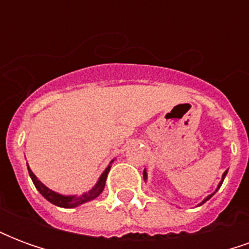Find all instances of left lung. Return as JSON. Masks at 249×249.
I'll use <instances>...</instances> for the list:
<instances>
[{"instance_id":"left-lung-1","label":"left lung","mask_w":249,"mask_h":249,"mask_svg":"<svg viewBox=\"0 0 249 249\" xmlns=\"http://www.w3.org/2000/svg\"><path fill=\"white\" fill-rule=\"evenodd\" d=\"M227 172H228V171H225V172L223 173V176H221V180H220V183L217 184V188L214 189V192H212V193H211V195H208V196H207V197L204 198V200H203V201H201V203L197 204V205H203V204L205 203V201H208L209 198L212 197V196H213L214 193H216V192H217V191H219V188L221 187V184H223V181H224L225 176H227ZM142 176H144V180H145V181H146V180H148V173H146V169H144V172H142Z\"/></svg>"}]
</instances>
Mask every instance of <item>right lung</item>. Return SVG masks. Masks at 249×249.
Listing matches in <instances>:
<instances>
[{
    "instance_id": "right-lung-1",
    "label": "right lung",
    "mask_w": 249,
    "mask_h": 249,
    "mask_svg": "<svg viewBox=\"0 0 249 249\" xmlns=\"http://www.w3.org/2000/svg\"><path fill=\"white\" fill-rule=\"evenodd\" d=\"M116 159H113L112 161L109 162L108 167L105 168V171L101 173V176L98 178L97 183L94 184L88 192H84L81 195H61V193L54 192V191H52L49 188L44 185V184L41 183L40 180L37 178L35 173L30 171L29 164H28V171H29V176L32 178V181L35 184V187L37 188V191L44 196V197L49 201V203L54 204L57 207H61V208H76L78 205H81V204H85L88 201H92L96 197H98L101 192L104 191V188H105V181H107V176H108L109 169L112 167V164Z\"/></svg>"
}]
</instances>
